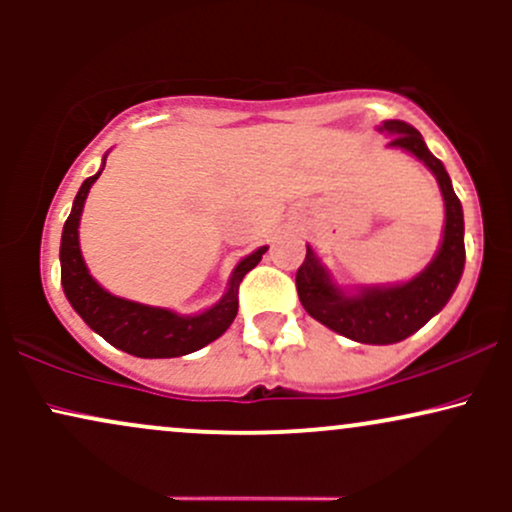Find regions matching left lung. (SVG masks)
I'll use <instances>...</instances> for the list:
<instances>
[{
	"label": "left lung",
	"instance_id": "obj_1",
	"mask_svg": "<svg viewBox=\"0 0 512 512\" xmlns=\"http://www.w3.org/2000/svg\"><path fill=\"white\" fill-rule=\"evenodd\" d=\"M378 132L390 137V149L407 151L436 175L445 202L443 238L436 255L409 281L361 284L349 289L332 279L308 245L296 274V289L308 315L332 332L361 344H397L436 317L460 284L464 272V216L448 170L428 151L424 137L414 127L402 120H385Z\"/></svg>",
	"mask_w": 512,
	"mask_h": 512
}]
</instances>
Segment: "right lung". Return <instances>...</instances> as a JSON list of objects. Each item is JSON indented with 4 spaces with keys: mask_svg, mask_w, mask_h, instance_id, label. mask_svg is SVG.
Returning <instances> with one entry per match:
<instances>
[{
    "mask_svg": "<svg viewBox=\"0 0 512 512\" xmlns=\"http://www.w3.org/2000/svg\"><path fill=\"white\" fill-rule=\"evenodd\" d=\"M105 158L108 154L103 156L101 170L81 182L72 204V214L64 221L60 243L64 296L93 332L101 334L105 342L125 351V354L139 358H175L199 351L202 346L219 339L236 320L240 281L252 267H257V262L267 252V245L245 255L233 267L226 293L214 305L204 308L202 313L180 315L170 308H161V305H146L115 296V293L103 289L88 272L79 245V223L88 190L103 173Z\"/></svg>",
    "mask_w": 512,
    "mask_h": 512,
    "instance_id": "1",
    "label": "right lung"
}]
</instances>
